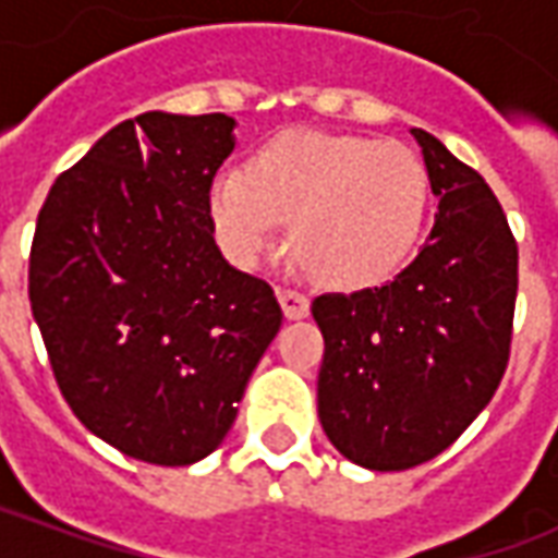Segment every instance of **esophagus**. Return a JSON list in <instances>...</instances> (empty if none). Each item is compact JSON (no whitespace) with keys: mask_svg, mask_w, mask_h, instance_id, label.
Returning <instances> with one entry per match:
<instances>
[{"mask_svg":"<svg viewBox=\"0 0 558 558\" xmlns=\"http://www.w3.org/2000/svg\"><path fill=\"white\" fill-rule=\"evenodd\" d=\"M278 302L287 319H304L311 314V299L299 290H278Z\"/></svg>","mask_w":558,"mask_h":558,"instance_id":"esophagus-1","label":"esophagus"}]
</instances>
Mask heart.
I'll list each match as a JSON object with an SVG mask.
<instances>
[{"mask_svg":"<svg viewBox=\"0 0 558 558\" xmlns=\"http://www.w3.org/2000/svg\"><path fill=\"white\" fill-rule=\"evenodd\" d=\"M427 170L398 140L292 131L208 187V218L223 254L251 268L290 242L319 283L355 290L388 278L418 242Z\"/></svg>","mask_w":558,"mask_h":558,"instance_id":"obj_1","label":"heart"}]
</instances>
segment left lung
<instances>
[{
    "label": "left lung",
    "mask_w": 558,
    "mask_h": 558,
    "mask_svg": "<svg viewBox=\"0 0 558 558\" xmlns=\"http://www.w3.org/2000/svg\"><path fill=\"white\" fill-rule=\"evenodd\" d=\"M439 199L418 256L383 287L311 304L326 340L319 424L374 472L430 460L490 403L508 364L517 244L478 172L412 128Z\"/></svg>",
    "instance_id": "8db88e82"
}]
</instances>
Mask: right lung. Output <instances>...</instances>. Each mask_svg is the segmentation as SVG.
<instances>
[{
  "label": "right lung",
  "instance_id": "obj_1",
  "mask_svg": "<svg viewBox=\"0 0 558 558\" xmlns=\"http://www.w3.org/2000/svg\"><path fill=\"white\" fill-rule=\"evenodd\" d=\"M232 131L223 113L128 119L56 179L32 239V316L62 398L155 466L223 442L283 319L215 244L208 187Z\"/></svg>",
  "mask_w": 558,
  "mask_h": 558
}]
</instances>
